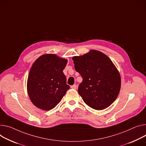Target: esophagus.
I'll use <instances>...</instances> for the list:
<instances>
[{
	"label": "esophagus",
	"mask_w": 146,
	"mask_h": 146,
	"mask_svg": "<svg viewBox=\"0 0 146 146\" xmlns=\"http://www.w3.org/2000/svg\"><path fill=\"white\" fill-rule=\"evenodd\" d=\"M72 89H76L77 88V86L76 85V84H74V85H73V86H71V87H70Z\"/></svg>",
	"instance_id": "1"
}]
</instances>
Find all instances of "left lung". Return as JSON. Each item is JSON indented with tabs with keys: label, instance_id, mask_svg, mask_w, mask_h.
<instances>
[{
	"label": "left lung",
	"instance_id": "obj_1",
	"mask_svg": "<svg viewBox=\"0 0 146 146\" xmlns=\"http://www.w3.org/2000/svg\"><path fill=\"white\" fill-rule=\"evenodd\" d=\"M72 59L75 70L83 78L78 92L84 102L96 110L110 107L116 99L121 84L120 74L112 60L96 50Z\"/></svg>",
	"mask_w": 146,
	"mask_h": 146
}]
</instances>
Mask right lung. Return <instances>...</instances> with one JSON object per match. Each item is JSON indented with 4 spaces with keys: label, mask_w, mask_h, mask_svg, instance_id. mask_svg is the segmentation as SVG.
Masks as SVG:
<instances>
[{
    "label": "right lung",
    "mask_w": 146,
    "mask_h": 146,
    "mask_svg": "<svg viewBox=\"0 0 146 146\" xmlns=\"http://www.w3.org/2000/svg\"><path fill=\"white\" fill-rule=\"evenodd\" d=\"M68 60L54 54H45L33 63L27 80V91L33 104L49 111L60 102L70 86L63 70Z\"/></svg>",
    "instance_id": "1"
}]
</instances>
